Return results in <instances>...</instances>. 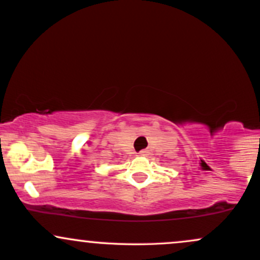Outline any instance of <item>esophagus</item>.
<instances>
[{
  "mask_svg": "<svg viewBox=\"0 0 260 260\" xmlns=\"http://www.w3.org/2000/svg\"><path fill=\"white\" fill-rule=\"evenodd\" d=\"M147 153H148L147 150H142L140 151V155H147Z\"/></svg>",
  "mask_w": 260,
  "mask_h": 260,
  "instance_id": "obj_1",
  "label": "esophagus"
}]
</instances>
